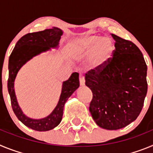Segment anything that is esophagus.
Returning <instances> with one entry per match:
<instances>
[{
  "instance_id": "obj_1",
  "label": "esophagus",
  "mask_w": 153,
  "mask_h": 153,
  "mask_svg": "<svg viewBox=\"0 0 153 153\" xmlns=\"http://www.w3.org/2000/svg\"><path fill=\"white\" fill-rule=\"evenodd\" d=\"M79 84L81 85V86H84L85 85V79H84V76H83V74H79Z\"/></svg>"
}]
</instances>
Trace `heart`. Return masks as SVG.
<instances>
[{"label":"heart","mask_w":153,"mask_h":153,"mask_svg":"<svg viewBox=\"0 0 153 153\" xmlns=\"http://www.w3.org/2000/svg\"><path fill=\"white\" fill-rule=\"evenodd\" d=\"M84 49L90 52L92 49L90 56V65L93 68H100L107 63L113 56L114 52V44L111 39L97 35L87 36L84 39Z\"/></svg>","instance_id":"b5f03b06"}]
</instances>
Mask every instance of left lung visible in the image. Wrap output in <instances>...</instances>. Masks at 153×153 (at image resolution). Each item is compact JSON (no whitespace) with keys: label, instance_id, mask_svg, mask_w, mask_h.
I'll use <instances>...</instances> for the list:
<instances>
[{"label":"left lung","instance_id":"1","mask_svg":"<svg viewBox=\"0 0 153 153\" xmlns=\"http://www.w3.org/2000/svg\"><path fill=\"white\" fill-rule=\"evenodd\" d=\"M113 57L85 76L93 93L90 111L96 123L109 130L122 129L136 120L147 93V66L139 47L112 34Z\"/></svg>","mask_w":153,"mask_h":153}]
</instances>
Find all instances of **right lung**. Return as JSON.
Masks as SVG:
<instances>
[{"label": "right lung", "mask_w": 153, "mask_h": 153, "mask_svg": "<svg viewBox=\"0 0 153 153\" xmlns=\"http://www.w3.org/2000/svg\"><path fill=\"white\" fill-rule=\"evenodd\" d=\"M62 34L63 31L57 27H52L51 29H46L25 34L17 42L9 57L7 89L10 94L12 109L16 117L22 123L36 131L51 130L61 122L65 102L79 86V74L76 72L73 73L70 77L63 82L61 95L57 106L51 115L40 120H33L23 113L18 106L14 93V79L19 70L27 61L40 54V53L57 47Z\"/></svg>", "instance_id": "add662e5"}]
</instances>
